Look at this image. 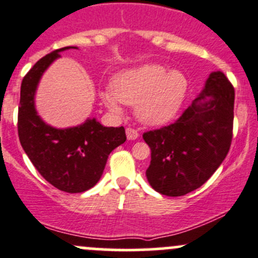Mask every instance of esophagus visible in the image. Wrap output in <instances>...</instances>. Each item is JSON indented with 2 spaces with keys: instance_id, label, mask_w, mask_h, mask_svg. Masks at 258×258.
I'll return each instance as SVG.
<instances>
[{
  "instance_id": "esophagus-1",
  "label": "esophagus",
  "mask_w": 258,
  "mask_h": 258,
  "mask_svg": "<svg viewBox=\"0 0 258 258\" xmlns=\"http://www.w3.org/2000/svg\"><path fill=\"white\" fill-rule=\"evenodd\" d=\"M126 135L128 140H136L140 136V134L137 132V130L132 128V127H127L126 128Z\"/></svg>"
}]
</instances>
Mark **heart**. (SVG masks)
<instances>
[{"instance_id": "heart-1", "label": "heart", "mask_w": 258, "mask_h": 258, "mask_svg": "<svg viewBox=\"0 0 258 258\" xmlns=\"http://www.w3.org/2000/svg\"><path fill=\"white\" fill-rule=\"evenodd\" d=\"M188 86L180 72H168L159 64H145L116 75L112 90L102 91L101 97L113 112H121V104L136 105L138 120L161 126L177 116Z\"/></svg>"}]
</instances>
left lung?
Masks as SVG:
<instances>
[{"label": "left lung", "instance_id": "1", "mask_svg": "<svg viewBox=\"0 0 258 258\" xmlns=\"http://www.w3.org/2000/svg\"><path fill=\"white\" fill-rule=\"evenodd\" d=\"M235 90L222 72L173 123L142 135L151 148L146 170L152 188L181 197L200 188L227 156L234 128Z\"/></svg>", "mask_w": 258, "mask_h": 258}]
</instances>
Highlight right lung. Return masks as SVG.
I'll list each match as a JSON object with an SVG mask.
<instances>
[{
    "mask_svg": "<svg viewBox=\"0 0 258 258\" xmlns=\"http://www.w3.org/2000/svg\"><path fill=\"white\" fill-rule=\"evenodd\" d=\"M64 47L43 56L24 75L18 106V137L48 183L65 193H83L99 181L108 154L126 141L123 126L104 127L95 118L67 130L48 126L34 108V91L44 70L60 56Z\"/></svg>",
    "mask_w": 258,
    "mask_h": 258,
    "instance_id": "obj_1",
    "label": "right lung"
}]
</instances>
